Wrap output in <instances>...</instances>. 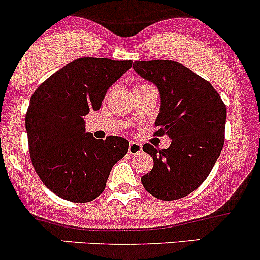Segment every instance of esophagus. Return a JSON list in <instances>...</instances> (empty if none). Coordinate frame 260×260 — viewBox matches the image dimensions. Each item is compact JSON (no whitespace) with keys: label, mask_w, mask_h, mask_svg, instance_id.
<instances>
[{"label":"esophagus","mask_w":260,"mask_h":260,"mask_svg":"<svg viewBox=\"0 0 260 260\" xmlns=\"http://www.w3.org/2000/svg\"><path fill=\"white\" fill-rule=\"evenodd\" d=\"M142 150V146L141 144H139V142H130L129 145V153L130 154H138L141 152Z\"/></svg>","instance_id":"esophagus-1"}]
</instances>
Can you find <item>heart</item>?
<instances>
[{
    "label": "heart",
    "mask_w": 260,
    "mask_h": 260,
    "mask_svg": "<svg viewBox=\"0 0 260 260\" xmlns=\"http://www.w3.org/2000/svg\"><path fill=\"white\" fill-rule=\"evenodd\" d=\"M147 84H138V86H135V89H139V88H142V87H146Z\"/></svg>",
    "instance_id": "1"
}]
</instances>
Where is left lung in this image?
<instances>
[{
  "instance_id": "left-lung-1",
  "label": "left lung",
  "mask_w": 260,
  "mask_h": 260,
  "mask_svg": "<svg viewBox=\"0 0 260 260\" xmlns=\"http://www.w3.org/2000/svg\"><path fill=\"white\" fill-rule=\"evenodd\" d=\"M134 70L161 95L154 135L172 139L163 150L142 146L153 168L141 183L157 199L184 198L203 184L222 151L226 106L211 83L176 61H135Z\"/></svg>"
}]
</instances>
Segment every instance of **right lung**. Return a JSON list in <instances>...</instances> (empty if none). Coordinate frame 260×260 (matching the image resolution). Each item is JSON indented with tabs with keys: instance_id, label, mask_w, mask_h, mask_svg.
Returning a JSON list of instances; mask_svg holds the SVG:
<instances>
[{
	"instance_id": "obj_1",
	"label": "right lung",
	"mask_w": 260,
	"mask_h": 260,
	"mask_svg": "<svg viewBox=\"0 0 260 260\" xmlns=\"http://www.w3.org/2000/svg\"><path fill=\"white\" fill-rule=\"evenodd\" d=\"M133 65L81 57L67 63L33 93L25 114L30 159L46 188L72 203H88L106 188L113 166L129 150L120 136L86 133L84 116L98 110L110 86Z\"/></svg>"
}]
</instances>
